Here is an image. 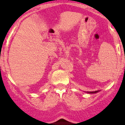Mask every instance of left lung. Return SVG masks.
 I'll return each instance as SVG.
<instances>
[{
  "instance_id": "1",
  "label": "left lung",
  "mask_w": 125,
  "mask_h": 125,
  "mask_svg": "<svg viewBox=\"0 0 125 125\" xmlns=\"http://www.w3.org/2000/svg\"><path fill=\"white\" fill-rule=\"evenodd\" d=\"M98 91H91V92H87L88 93H98Z\"/></svg>"
}]
</instances>
